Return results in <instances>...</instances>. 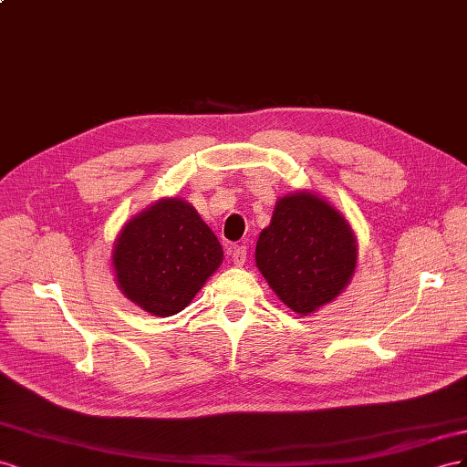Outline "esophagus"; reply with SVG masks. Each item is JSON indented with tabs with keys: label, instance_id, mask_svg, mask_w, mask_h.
Segmentation results:
<instances>
[{
	"label": "esophagus",
	"instance_id": "obj_1",
	"mask_svg": "<svg viewBox=\"0 0 467 467\" xmlns=\"http://www.w3.org/2000/svg\"><path fill=\"white\" fill-rule=\"evenodd\" d=\"M231 258L234 265H244L246 262V246H234L231 248Z\"/></svg>",
	"mask_w": 467,
	"mask_h": 467
}]
</instances>
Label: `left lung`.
Here are the masks:
<instances>
[{
	"label": "left lung",
	"instance_id": "8db88e82",
	"mask_svg": "<svg viewBox=\"0 0 467 467\" xmlns=\"http://www.w3.org/2000/svg\"><path fill=\"white\" fill-rule=\"evenodd\" d=\"M356 262L358 241L350 223L309 190L279 197L256 243V265L265 282L303 317L340 296Z\"/></svg>",
	"mask_w": 467,
	"mask_h": 467
}]
</instances>
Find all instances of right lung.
Masks as SVG:
<instances>
[{"instance_id":"1","label":"right lung","mask_w":467,"mask_h":467,"mask_svg":"<svg viewBox=\"0 0 467 467\" xmlns=\"http://www.w3.org/2000/svg\"><path fill=\"white\" fill-rule=\"evenodd\" d=\"M223 264V246L192 203L162 197L119 231L111 265L123 296L156 317L183 311Z\"/></svg>"}]
</instances>
